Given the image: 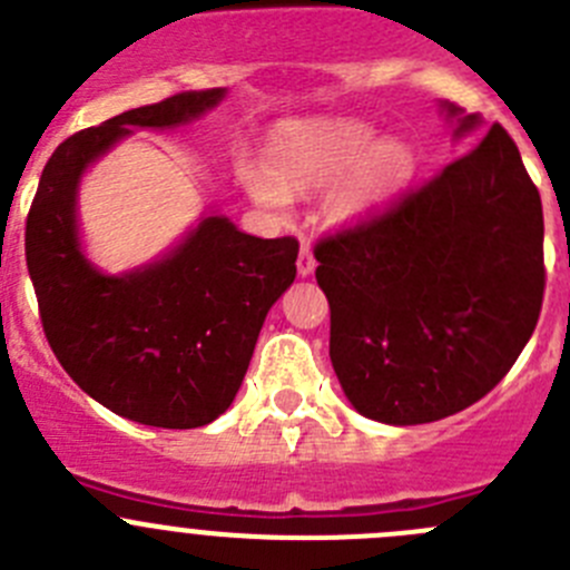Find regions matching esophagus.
Wrapping results in <instances>:
<instances>
[{
  "label": "esophagus",
  "mask_w": 570,
  "mask_h": 570,
  "mask_svg": "<svg viewBox=\"0 0 570 570\" xmlns=\"http://www.w3.org/2000/svg\"><path fill=\"white\" fill-rule=\"evenodd\" d=\"M315 267H317V261H315V255H312V247L303 242L301 253H297V275H303V278H306V275L315 273Z\"/></svg>",
  "instance_id": "1"
}]
</instances>
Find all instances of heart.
<instances>
[{
  "label": "heart",
  "mask_w": 570,
  "mask_h": 570,
  "mask_svg": "<svg viewBox=\"0 0 570 570\" xmlns=\"http://www.w3.org/2000/svg\"><path fill=\"white\" fill-rule=\"evenodd\" d=\"M267 165L244 163L242 183L267 210H286L289 194H309L351 177L340 196V213L354 216L387 199L413 177L416 154L405 140H382L371 126L332 120L286 131Z\"/></svg>",
  "instance_id": "obj_1"
}]
</instances>
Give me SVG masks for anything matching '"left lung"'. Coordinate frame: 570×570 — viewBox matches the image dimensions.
Instances as JSON below:
<instances>
[{
    "instance_id": "8db88e82",
    "label": "left lung",
    "mask_w": 570,
    "mask_h": 570,
    "mask_svg": "<svg viewBox=\"0 0 570 570\" xmlns=\"http://www.w3.org/2000/svg\"><path fill=\"white\" fill-rule=\"evenodd\" d=\"M446 115L461 109L444 106ZM478 126L459 117L455 135ZM328 357L363 416L424 424L475 405L542 309V205L501 124L435 177L315 244Z\"/></svg>"
}]
</instances>
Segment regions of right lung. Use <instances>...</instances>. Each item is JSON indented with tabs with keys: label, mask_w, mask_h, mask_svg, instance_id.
Returning <instances> with one entry per match:
<instances>
[{
	"label": "right lung",
	"mask_w": 570,
	"mask_h": 570,
	"mask_svg": "<svg viewBox=\"0 0 570 570\" xmlns=\"http://www.w3.org/2000/svg\"><path fill=\"white\" fill-rule=\"evenodd\" d=\"M225 89L177 92L67 137L47 159L24 227L47 343L83 393L117 416L190 430L230 407L269 306L295 281L297 242L255 238L207 216L174 253L129 275L83 258L76 190L120 137L188 124Z\"/></svg>",
	"instance_id": "obj_1"
}]
</instances>
